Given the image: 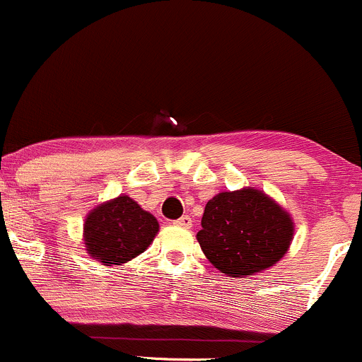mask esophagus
<instances>
[{"label": "esophagus", "mask_w": 362, "mask_h": 362, "mask_svg": "<svg viewBox=\"0 0 362 362\" xmlns=\"http://www.w3.org/2000/svg\"><path fill=\"white\" fill-rule=\"evenodd\" d=\"M176 225H180V227H185V228H189L192 227V218L188 216V214H182V216L180 218V220L174 221Z\"/></svg>", "instance_id": "1"}]
</instances>
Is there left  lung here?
Masks as SVG:
<instances>
[{"label": "left lung", "instance_id": "left-lung-1", "mask_svg": "<svg viewBox=\"0 0 362 362\" xmlns=\"http://www.w3.org/2000/svg\"><path fill=\"white\" fill-rule=\"evenodd\" d=\"M197 241L227 276L267 269L287 253L294 223L287 211L253 188L221 192L206 204Z\"/></svg>", "mask_w": 362, "mask_h": 362}]
</instances>
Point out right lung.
<instances>
[{
    "mask_svg": "<svg viewBox=\"0 0 362 362\" xmlns=\"http://www.w3.org/2000/svg\"><path fill=\"white\" fill-rule=\"evenodd\" d=\"M156 234V218L127 195L95 207L84 223L88 253L103 266H119L141 255Z\"/></svg>",
    "mask_w": 362,
    "mask_h": 362,
    "instance_id": "right-lung-1",
    "label": "right lung"
}]
</instances>
